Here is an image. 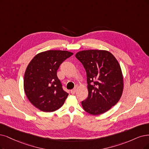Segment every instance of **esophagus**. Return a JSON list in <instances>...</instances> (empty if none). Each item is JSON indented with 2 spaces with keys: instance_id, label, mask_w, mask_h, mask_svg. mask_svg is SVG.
<instances>
[{
  "instance_id": "obj_1",
  "label": "esophagus",
  "mask_w": 149,
  "mask_h": 149,
  "mask_svg": "<svg viewBox=\"0 0 149 149\" xmlns=\"http://www.w3.org/2000/svg\"><path fill=\"white\" fill-rule=\"evenodd\" d=\"M76 91H77V90L75 88V89H73V90H72L71 91H70V93H71V94H72V95H74V94H75V93H76Z\"/></svg>"
}]
</instances>
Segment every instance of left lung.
<instances>
[{
	"label": "left lung",
	"instance_id": "obj_1",
	"mask_svg": "<svg viewBox=\"0 0 149 149\" xmlns=\"http://www.w3.org/2000/svg\"><path fill=\"white\" fill-rule=\"evenodd\" d=\"M75 57L86 72L88 96L81 105L91 115L106 112L120 100L123 90L122 69L117 59L107 50L88 49Z\"/></svg>",
	"mask_w": 149,
	"mask_h": 149
}]
</instances>
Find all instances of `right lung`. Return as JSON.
<instances>
[{
	"instance_id": "1",
	"label": "right lung",
	"mask_w": 149,
	"mask_h": 149,
	"mask_svg": "<svg viewBox=\"0 0 149 149\" xmlns=\"http://www.w3.org/2000/svg\"><path fill=\"white\" fill-rule=\"evenodd\" d=\"M73 54L64 50H48L32 58L24 73V90L33 106L43 112H51L63 105L69 94L63 89L57 70Z\"/></svg>"
}]
</instances>
